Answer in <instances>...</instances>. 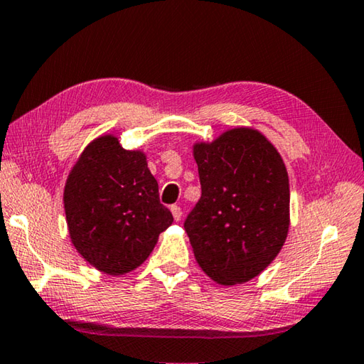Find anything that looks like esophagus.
I'll use <instances>...</instances> for the list:
<instances>
[{
	"mask_svg": "<svg viewBox=\"0 0 364 364\" xmlns=\"http://www.w3.org/2000/svg\"><path fill=\"white\" fill-rule=\"evenodd\" d=\"M170 211H171V215H173V220L175 221H180L181 220V208L178 207V205H171Z\"/></svg>",
	"mask_w": 364,
	"mask_h": 364,
	"instance_id": "esophagus-1",
	"label": "esophagus"
}]
</instances>
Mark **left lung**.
I'll list each match as a JSON object with an SVG mask.
<instances>
[{
  "mask_svg": "<svg viewBox=\"0 0 364 364\" xmlns=\"http://www.w3.org/2000/svg\"><path fill=\"white\" fill-rule=\"evenodd\" d=\"M200 200L184 228L196 261L218 285L259 275L285 245L289 229L288 171L275 146L253 127L197 141Z\"/></svg>",
  "mask_w": 364,
  "mask_h": 364,
  "instance_id": "1",
  "label": "left lung"
}]
</instances>
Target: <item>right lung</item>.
Wrapping results in <instances>:
<instances>
[{
    "mask_svg": "<svg viewBox=\"0 0 364 364\" xmlns=\"http://www.w3.org/2000/svg\"><path fill=\"white\" fill-rule=\"evenodd\" d=\"M63 207L73 247L114 277L141 266L173 223L144 151L124 149L113 134L97 136L79 154L65 183Z\"/></svg>",
    "mask_w": 364,
    "mask_h": 364,
    "instance_id": "1",
    "label": "right lung"
}]
</instances>
